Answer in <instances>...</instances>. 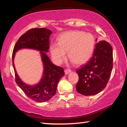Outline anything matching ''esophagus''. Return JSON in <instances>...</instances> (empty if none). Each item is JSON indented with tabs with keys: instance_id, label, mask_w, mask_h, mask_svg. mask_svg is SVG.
<instances>
[{
	"instance_id": "esophagus-1",
	"label": "esophagus",
	"mask_w": 127,
	"mask_h": 127,
	"mask_svg": "<svg viewBox=\"0 0 127 127\" xmlns=\"http://www.w3.org/2000/svg\"><path fill=\"white\" fill-rule=\"evenodd\" d=\"M70 72H71V70L70 69H65V70H64V73H65V75L69 74Z\"/></svg>"
}]
</instances>
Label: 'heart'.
Listing matches in <instances>:
<instances>
[{
  "label": "heart",
  "instance_id": "heart-1",
  "mask_svg": "<svg viewBox=\"0 0 127 127\" xmlns=\"http://www.w3.org/2000/svg\"><path fill=\"white\" fill-rule=\"evenodd\" d=\"M95 45V37L91 33L82 31H67L60 35L58 44L50 45V51L55 64H61L68 52L69 59L76 65H82L91 58Z\"/></svg>",
  "mask_w": 127,
  "mask_h": 127
}]
</instances>
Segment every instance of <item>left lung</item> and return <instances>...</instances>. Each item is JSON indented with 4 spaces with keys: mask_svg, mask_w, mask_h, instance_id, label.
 <instances>
[{
    "mask_svg": "<svg viewBox=\"0 0 127 127\" xmlns=\"http://www.w3.org/2000/svg\"><path fill=\"white\" fill-rule=\"evenodd\" d=\"M113 61V49L110 44L105 41L97 42L91 58L85 65L77 70L79 76L76 86L77 91L85 96L94 95L102 91L110 78Z\"/></svg>",
    "mask_w": 127,
    "mask_h": 127,
    "instance_id": "obj_1",
    "label": "left lung"
}]
</instances>
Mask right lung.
Wrapping results in <instances>:
<instances>
[{
    "label": "right lung",
    "instance_id": "add662e5",
    "mask_svg": "<svg viewBox=\"0 0 127 127\" xmlns=\"http://www.w3.org/2000/svg\"><path fill=\"white\" fill-rule=\"evenodd\" d=\"M51 33L50 30L45 28L30 30L19 38L13 51L12 63L16 83L27 96L38 102L47 101L55 95L58 83L64 76L63 69L51 63L46 54L49 51V38ZM24 48L32 49L40 52L44 69L42 78L36 84L30 85L25 83L20 79L15 68V55L17 51Z\"/></svg>",
    "mask_w": 127,
    "mask_h": 127
}]
</instances>
